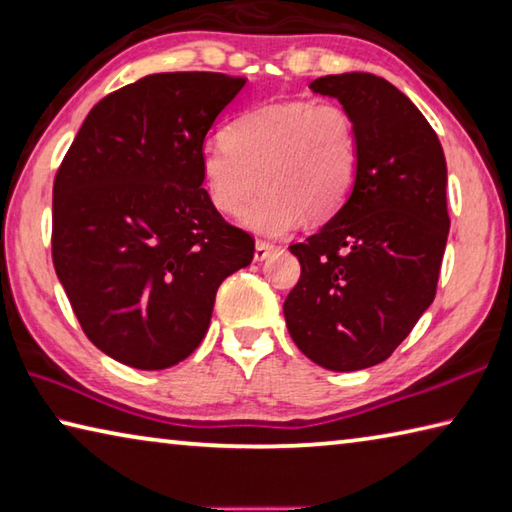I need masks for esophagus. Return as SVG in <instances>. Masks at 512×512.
I'll list each match as a JSON object with an SVG mask.
<instances>
[{
  "label": "esophagus",
  "instance_id": "1",
  "mask_svg": "<svg viewBox=\"0 0 512 512\" xmlns=\"http://www.w3.org/2000/svg\"><path fill=\"white\" fill-rule=\"evenodd\" d=\"M276 251V247L274 245H270V242H261L258 240L256 242V247H254V261H265V258H270L272 254Z\"/></svg>",
  "mask_w": 512,
  "mask_h": 512
}]
</instances>
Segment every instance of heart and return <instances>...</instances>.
Returning a JSON list of instances; mask_svg holds the SVG:
<instances>
[{"label":"heart","mask_w":512,"mask_h":512,"mask_svg":"<svg viewBox=\"0 0 512 512\" xmlns=\"http://www.w3.org/2000/svg\"><path fill=\"white\" fill-rule=\"evenodd\" d=\"M360 141L353 116L333 101H283L233 119L220 143L200 152V175L215 211L236 215L258 183L264 191L238 224L263 238H281L303 215L324 222L353 193Z\"/></svg>","instance_id":"1"}]
</instances>
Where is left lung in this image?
Returning <instances> with one entry per match:
<instances>
[{"label": "left lung", "mask_w": 512, "mask_h": 512, "mask_svg": "<svg viewBox=\"0 0 512 512\" xmlns=\"http://www.w3.org/2000/svg\"><path fill=\"white\" fill-rule=\"evenodd\" d=\"M353 116L360 168L346 204L290 251L301 279L283 303L299 351L328 371L387 360L432 306L450 215L436 132L389 80L364 71L312 80Z\"/></svg>", "instance_id": "obj_1"}]
</instances>
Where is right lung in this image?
Segmentation results:
<instances>
[{
    "instance_id": "add662e5",
    "label": "right lung",
    "mask_w": 512,
    "mask_h": 512,
    "mask_svg": "<svg viewBox=\"0 0 512 512\" xmlns=\"http://www.w3.org/2000/svg\"><path fill=\"white\" fill-rule=\"evenodd\" d=\"M245 78L150 74L92 107L53 184V267L85 335L161 371L211 324L215 292L254 258L202 188L200 152Z\"/></svg>"
}]
</instances>
